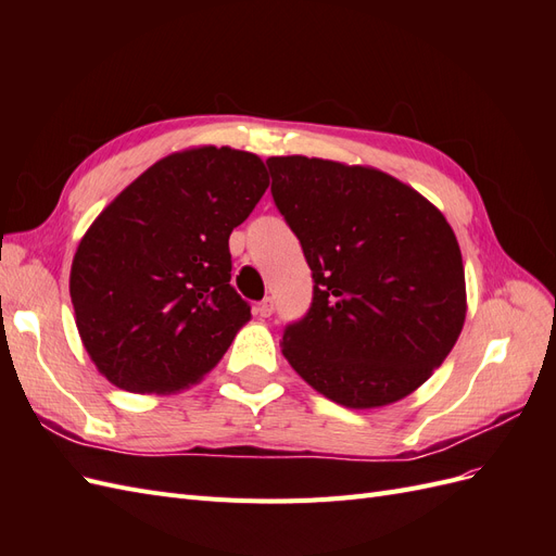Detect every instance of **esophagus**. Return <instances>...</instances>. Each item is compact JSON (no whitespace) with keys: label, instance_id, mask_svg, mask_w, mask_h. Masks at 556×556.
Here are the masks:
<instances>
[{"label":"esophagus","instance_id":"obj_1","mask_svg":"<svg viewBox=\"0 0 556 556\" xmlns=\"http://www.w3.org/2000/svg\"><path fill=\"white\" fill-rule=\"evenodd\" d=\"M255 311H257V315H260V317H271V315H274V311H276V306H274V299H271V296H266L264 301H260Z\"/></svg>","mask_w":556,"mask_h":556}]
</instances>
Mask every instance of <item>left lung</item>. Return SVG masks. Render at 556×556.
Here are the masks:
<instances>
[{
    "label": "left lung",
    "instance_id": "1",
    "mask_svg": "<svg viewBox=\"0 0 556 556\" xmlns=\"http://www.w3.org/2000/svg\"><path fill=\"white\" fill-rule=\"evenodd\" d=\"M274 204L313 274L282 355L319 394L376 408L427 382L466 317L462 250L443 213L364 166L268 157Z\"/></svg>",
    "mask_w": 556,
    "mask_h": 556
}]
</instances>
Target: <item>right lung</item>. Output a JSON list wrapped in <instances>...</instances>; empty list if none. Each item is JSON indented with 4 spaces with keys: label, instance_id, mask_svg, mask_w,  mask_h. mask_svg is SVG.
Instances as JSON below:
<instances>
[{
    "label": "right lung",
    "instance_id": "right-lung-1",
    "mask_svg": "<svg viewBox=\"0 0 556 556\" xmlns=\"http://www.w3.org/2000/svg\"><path fill=\"white\" fill-rule=\"evenodd\" d=\"M266 188L257 155L194 148L150 166L92 223L70 292L83 345L113 384L169 394L223 359L250 319L229 285V233Z\"/></svg>",
    "mask_w": 556,
    "mask_h": 556
}]
</instances>
